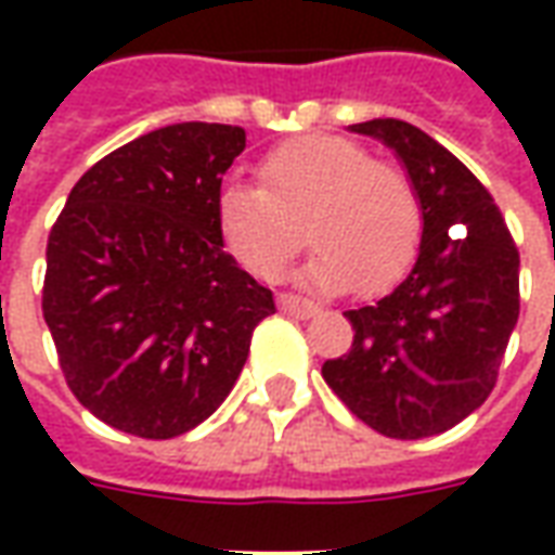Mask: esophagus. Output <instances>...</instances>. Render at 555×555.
I'll list each match as a JSON object with an SVG mask.
<instances>
[{
	"label": "esophagus",
	"mask_w": 555,
	"mask_h": 555,
	"mask_svg": "<svg viewBox=\"0 0 555 555\" xmlns=\"http://www.w3.org/2000/svg\"><path fill=\"white\" fill-rule=\"evenodd\" d=\"M279 309L294 314V318H312L318 312V306L312 300L300 297V294H279Z\"/></svg>",
	"instance_id": "esophagus-1"
}]
</instances>
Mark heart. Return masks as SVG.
I'll list each match as a JSON object with an SVG mask.
<instances>
[{
	"label": "heart",
	"mask_w": 555,
	"mask_h": 555,
	"mask_svg": "<svg viewBox=\"0 0 555 555\" xmlns=\"http://www.w3.org/2000/svg\"><path fill=\"white\" fill-rule=\"evenodd\" d=\"M258 186L229 183L214 219L225 253L255 279H276L306 243L314 288L374 297L404 279L422 246V198L392 159L341 137H300L270 147Z\"/></svg>",
	"instance_id": "heart-1"
}]
</instances>
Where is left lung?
<instances>
[{"label":"left lung","instance_id":"8db88e82","mask_svg":"<svg viewBox=\"0 0 555 555\" xmlns=\"http://www.w3.org/2000/svg\"><path fill=\"white\" fill-rule=\"evenodd\" d=\"M350 130L404 159L425 225L410 276L374 306L345 312L350 350L326 360L321 374L377 434L434 437L496 386L520 314V253L485 183L425 130L398 118Z\"/></svg>","mask_w":555,"mask_h":555}]
</instances>
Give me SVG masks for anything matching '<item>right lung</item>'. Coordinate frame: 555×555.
<instances>
[{
    "label": "right lung",
    "instance_id": "right-lung-1",
    "mask_svg": "<svg viewBox=\"0 0 555 555\" xmlns=\"http://www.w3.org/2000/svg\"><path fill=\"white\" fill-rule=\"evenodd\" d=\"M243 127L183 121L98 159L47 241L43 321L70 392L113 428L171 440L225 401L276 312L222 249V175Z\"/></svg>",
    "mask_w": 555,
    "mask_h": 555
}]
</instances>
